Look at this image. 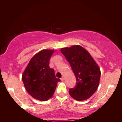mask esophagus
<instances>
[{
  "instance_id": "esophagus-1",
  "label": "esophagus",
  "mask_w": 122,
  "mask_h": 122,
  "mask_svg": "<svg viewBox=\"0 0 122 122\" xmlns=\"http://www.w3.org/2000/svg\"><path fill=\"white\" fill-rule=\"evenodd\" d=\"M61 81H64V76H62V78L61 79Z\"/></svg>"
}]
</instances>
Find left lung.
<instances>
[{
  "instance_id": "left-lung-1",
  "label": "left lung",
  "mask_w": 122,
  "mask_h": 122,
  "mask_svg": "<svg viewBox=\"0 0 122 122\" xmlns=\"http://www.w3.org/2000/svg\"><path fill=\"white\" fill-rule=\"evenodd\" d=\"M76 77V85L69 90L71 97L82 101L91 97L97 90L101 72L89 52L80 45L61 49Z\"/></svg>"
}]
</instances>
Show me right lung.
I'll use <instances>...</instances> for the list:
<instances>
[{
	"label": "right lung",
	"mask_w": 122,
	"mask_h": 122,
	"mask_svg": "<svg viewBox=\"0 0 122 122\" xmlns=\"http://www.w3.org/2000/svg\"><path fill=\"white\" fill-rule=\"evenodd\" d=\"M54 50H42L31 58L22 75V81L28 93L34 99L46 101L53 96L57 82L54 69L49 66Z\"/></svg>",
	"instance_id": "obj_1"
}]
</instances>
